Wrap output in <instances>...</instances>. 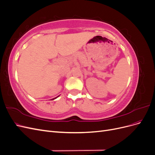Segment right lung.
<instances>
[{
  "label": "right lung",
  "instance_id": "obj_1",
  "mask_svg": "<svg viewBox=\"0 0 155 155\" xmlns=\"http://www.w3.org/2000/svg\"><path fill=\"white\" fill-rule=\"evenodd\" d=\"M58 97H55V98H53V99H52V100H55V99H56V98H57Z\"/></svg>",
  "mask_w": 155,
  "mask_h": 155
}]
</instances>
